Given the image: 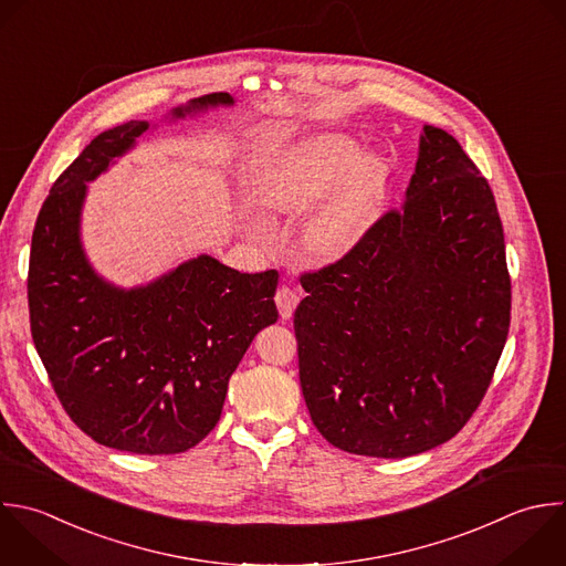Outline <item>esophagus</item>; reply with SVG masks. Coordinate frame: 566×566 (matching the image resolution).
Returning a JSON list of instances; mask_svg holds the SVG:
<instances>
[{
	"mask_svg": "<svg viewBox=\"0 0 566 566\" xmlns=\"http://www.w3.org/2000/svg\"><path fill=\"white\" fill-rule=\"evenodd\" d=\"M274 301H276V307H279L281 316H283V318H290V316L294 314V310H296V305H298L301 296H298V292H296L294 287L283 285V287H279V292H276Z\"/></svg>",
	"mask_w": 566,
	"mask_h": 566,
	"instance_id": "34e87169",
	"label": "esophagus"
}]
</instances>
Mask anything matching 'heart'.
Wrapping results in <instances>:
<instances>
[{"label":"heart","instance_id":"b5f03b06","mask_svg":"<svg viewBox=\"0 0 566 566\" xmlns=\"http://www.w3.org/2000/svg\"><path fill=\"white\" fill-rule=\"evenodd\" d=\"M358 139L321 133L281 148L259 181L261 201L285 214L313 208L301 226L303 248L336 261L360 248L378 228L389 168L380 157L363 159Z\"/></svg>","mask_w":566,"mask_h":566}]
</instances>
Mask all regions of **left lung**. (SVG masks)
I'll return each mask as SVG.
<instances>
[{"label":"left lung","mask_w":566,"mask_h":566,"mask_svg":"<svg viewBox=\"0 0 566 566\" xmlns=\"http://www.w3.org/2000/svg\"><path fill=\"white\" fill-rule=\"evenodd\" d=\"M301 285V389L327 442L407 458L464 427L506 343L511 279L493 192L449 133L422 128L402 208Z\"/></svg>","instance_id":"obj_1"}]
</instances>
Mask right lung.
<instances>
[{
	"label": "right lung",
	"instance_id": "1",
	"mask_svg": "<svg viewBox=\"0 0 566 566\" xmlns=\"http://www.w3.org/2000/svg\"><path fill=\"white\" fill-rule=\"evenodd\" d=\"M217 106H234V97L203 95L170 117ZM148 130V122H128L97 135L53 184L33 232L29 310L38 354L73 422L104 447L170 455L219 422L230 376L279 318V272L241 274L201 254L124 290L93 270L80 232L88 181Z\"/></svg>",
	"mask_w": 566,
	"mask_h": 566
}]
</instances>
